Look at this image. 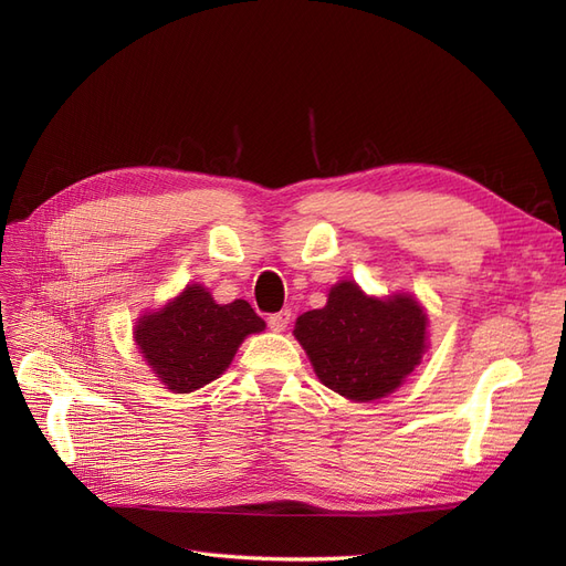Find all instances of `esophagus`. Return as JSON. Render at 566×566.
Masks as SVG:
<instances>
[{
  "label": "esophagus",
  "mask_w": 566,
  "mask_h": 566,
  "mask_svg": "<svg viewBox=\"0 0 566 566\" xmlns=\"http://www.w3.org/2000/svg\"><path fill=\"white\" fill-rule=\"evenodd\" d=\"M290 310H283V312H276V314H271L269 318H266V323H269V328L273 331V333H283L285 328H287V323H290Z\"/></svg>",
  "instance_id": "esophagus-1"
}]
</instances>
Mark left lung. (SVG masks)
<instances>
[{"label": "left lung", "instance_id": "1", "mask_svg": "<svg viewBox=\"0 0 566 566\" xmlns=\"http://www.w3.org/2000/svg\"><path fill=\"white\" fill-rule=\"evenodd\" d=\"M293 333L325 387L352 401H375L420 364L427 314L410 295L368 297L354 281H342L323 310L297 318Z\"/></svg>", "mask_w": 566, "mask_h": 566}]
</instances>
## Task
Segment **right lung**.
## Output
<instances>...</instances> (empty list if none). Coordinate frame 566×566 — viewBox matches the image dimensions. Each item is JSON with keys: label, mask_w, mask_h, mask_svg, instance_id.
<instances>
[{"label": "right lung", "mask_w": 566, "mask_h": 566, "mask_svg": "<svg viewBox=\"0 0 566 566\" xmlns=\"http://www.w3.org/2000/svg\"><path fill=\"white\" fill-rule=\"evenodd\" d=\"M264 331V321L245 300L217 304L208 287L186 285L160 312L144 314L134 328L146 364L177 394L217 380L229 368L241 342Z\"/></svg>", "instance_id": "add662e5"}]
</instances>
